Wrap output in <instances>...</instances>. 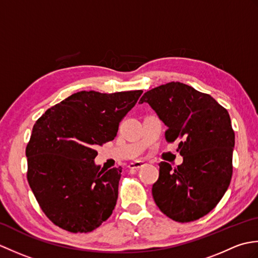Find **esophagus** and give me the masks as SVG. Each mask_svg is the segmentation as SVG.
Returning <instances> with one entry per match:
<instances>
[{
  "instance_id": "obj_1",
  "label": "esophagus",
  "mask_w": 258,
  "mask_h": 258,
  "mask_svg": "<svg viewBox=\"0 0 258 258\" xmlns=\"http://www.w3.org/2000/svg\"><path fill=\"white\" fill-rule=\"evenodd\" d=\"M144 165H145V163H144L143 161H136V162L130 163L128 167H130V168H140V167L144 166Z\"/></svg>"
}]
</instances>
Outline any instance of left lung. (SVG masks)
Listing matches in <instances>:
<instances>
[{
    "instance_id": "obj_1",
    "label": "left lung",
    "mask_w": 258,
    "mask_h": 258,
    "mask_svg": "<svg viewBox=\"0 0 258 258\" xmlns=\"http://www.w3.org/2000/svg\"><path fill=\"white\" fill-rule=\"evenodd\" d=\"M144 102L167 126V142L179 140L177 152L183 156L176 168L158 164L153 199L173 221L199 220L218 204L231 183L235 134L227 109L179 82L147 91L140 100Z\"/></svg>"
}]
</instances>
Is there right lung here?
Masks as SVG:
<instances>
[{"label":"right lung","instance_id":"obj_1","mask_svg":"<svg viewBox=\"0 0 258 258\" xmlns=\"http://www.w3.org/2000/svg\"><path fill=\"white\" fill-rule=\"evenodd\" d=\"M142 93L81 91L48 108L33 126L25 152L27 180L58 227L89 233L112 215L122 168L101 169L95 147L114 140Z\"/></svg>","mask_w":258,"mask_h":258}]
</instances>
